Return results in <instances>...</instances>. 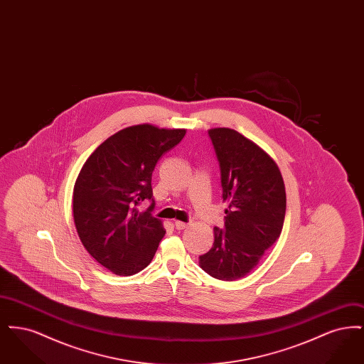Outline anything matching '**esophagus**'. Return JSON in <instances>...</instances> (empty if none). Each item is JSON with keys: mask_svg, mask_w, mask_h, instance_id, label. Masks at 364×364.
I'll return each instance as SVG.
<instances>
[{"mask_svg": "<svg viewBox=\"0 0 364 364\" xmlns=\"http://www.w3.org/2000/svg\"><path fill=\"white\" fill-rule=\"evenodd\" d=\"M174 226H176V229H186L188 224L187 223H183V221H174Z\"/></svg>", "mask_w": 364, "mask_h": 364, "instance_id": "34e87169", "label": "esophagus"}]
</instances>
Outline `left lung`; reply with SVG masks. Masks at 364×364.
<instances>
[{
    "mask_svg": "<svg viewBox=\"0 0 364 364\" xmlns=\"http://www.w3.org/2000/svg\"><path fill=\"white\" fill-rule=\"evenodd\" d=\"M220 162L225 228H214L210 251L199 266L211 277L235 281L257 267L281 235L287 195L276 161L257 143L230 128H211Z\"/></svg>",
    "mask_w": 364,
    "mask_h": 364,
    "instance_id": "obj_1",
    "label": "left lung"
}]
</instances>
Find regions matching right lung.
<instances>
[{"label":"right lung","instance_id":"1","mask_svg":"<svg viewBox=\"0 0 364 364\" xmlns=\"http://www.w3.org/2000/svg\"><path fill=\"white\" fill-rule=\"evenodd\" d=\"M186 129L139 124L106 139L87 158L73 187V221L88 254L117 276L149 266L165 236L154 208L151 176L156 162ZM151 200L140 213L138 205Z\"/></svg>","mask_w":364,"mask_h":364}]
</instances>
